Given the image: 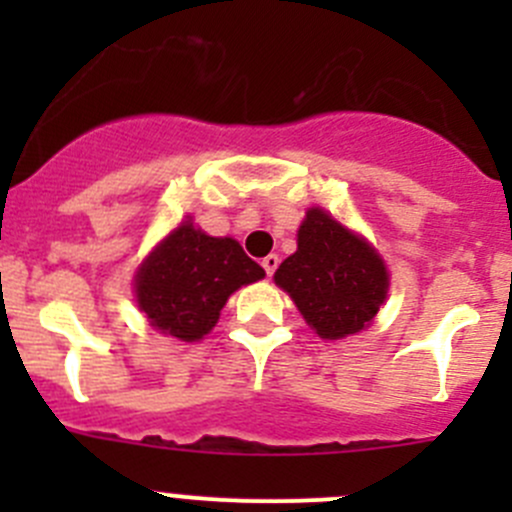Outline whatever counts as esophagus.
I'll return each mask as SVG.
<instances>
[{
  "instance_id": "esophagus-1",
  "label": "esophagus",
  "mask_w": 512,
  "mask_h": 512,
  "mask_svg": "<svg viewBox=\"0 0 512 512\" xmlns=\"http://www.w3.org/2000/svg\"><path fill=\"white\" fill-rule=\"evenodd\" d=\"M277 265H280V257H277V255H267L265 260H262V267H265L267 277H272V275H275Z\"/></svg>"
}]
</instances>
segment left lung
Returning a JSON list of instances; mask_svg holds the SVG:
<instances>
[{
  "label": "left lung",
  "instance_id": "1",
  "mask_svg": "<svg viewBox=\"0 0 512 512\" xmlns=\"http://www.w3.org/2000/svg\"><path fill=\"white\" fill-rule=\"evenodd\" d=\"M275 285L319 337L344 339L374 322L386 302L389 272L364 237L327 210L309 208L297 230V252L277 267Z\"/></svg>",
  "mask_w": 512,
  "mask_h": 512
}]
</instances>
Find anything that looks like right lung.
Segmentation results:
<instances>
[{
  "label": "right lung",
  "mask_w": 512,
  "mask_h": 512,
  "mask_svg": "<svg viewBox=\"0 0 512 512\" xmlns=\"http://www.w3.org/2000/svg\"><path fill=\"white\" fill-rule=\"evenodd\" d=\"M265 277L232 237H210L185 220L138 267L136 302L160 334L198 342L218 324L227 297Z\"/></svg>",
  "instance_id": "add662e5"
}]
</instances>
